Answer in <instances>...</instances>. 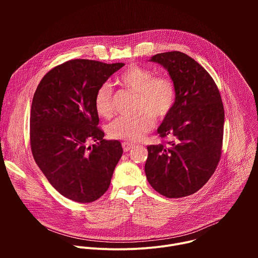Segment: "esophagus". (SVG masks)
I'll return each instance as SVG.
<instances>
[{
	"mask_svg": "<svg viewBox=\"0 0 258 258\" xmlns=\"http://www.w3.org/2000/svg\"><path fill=\"white\" fill-rule=\"evenodd\" d=\"M134 147H135V144H133V143H130V142H123L122 143V148H123L124 152L130 151L131 149L134 148Z\"/></svg>",
	"mask_w": 258,
	"mask_h": 258,
	"instance_id": "esophagus-1",
	"label": "esophagus"
}]
</instances>
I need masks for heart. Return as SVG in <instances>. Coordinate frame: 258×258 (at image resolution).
<instances>
[{
    "instance_id": "obj_1",
    "label": "heart",
    "mask_w": 258,
    "mask_h": 258,
    "mask_svg": "<svg viewBox=\"0 0 258 258\" xmlns=\"http://www.w3.org/2000/svg\"><path fill=\"white\" fill-rule=\"evenodd\" d=\"M122 88L137 94L134 116H120L107 127L111 139L140 141L155 127V119L163 120L171 112L176 100L173 82L167 77H155L148 68L132 65L116 79ZM96 113L103 118L113 115L112 88L109 84L100 86L94 97Z\"/></svg>"
}]
</instances>
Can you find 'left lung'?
<instances>
[{
	"label": "left lung",
	"mask_w": 258,
	"mask_h": 258,
	"mask_svg": "<svg viewBox=\"0 0 258 258\" xmlns=\"http://www.w3.org/2000/svg\"><path fill=\"white\" fill-rule=\"evenodd\" d=\"M151 61L167 69L176 100L157 130L161 139L171 137L172 141L147 147L146 176L159 194L167 198L186 197L205 185L222 155V97L209 73L187 54L160 53Z\"/></svg>",
	"instance_id": "obj_1"
}]
</instances>
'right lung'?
Segmentation results:
<instances>
[{"instance_id": "right-lung-1", "label": "right lung", "mask_w": 258, "mask_h": 258, "mask_svg": "<svg viewBox=\"0 0 258 258\" xmlns=\"http://www.w3.org/2000/svg\"><path fill=\"white\" fill-rule=\"evenodd\" d=\"M123 63L69 60L51 69L33 95L30 148L51 185L80 203L99 199L109 188L122 155L118 141L104 140L94 97ZM90 140L97 141L87 147Z\"/></svg>"}]
</instances>
